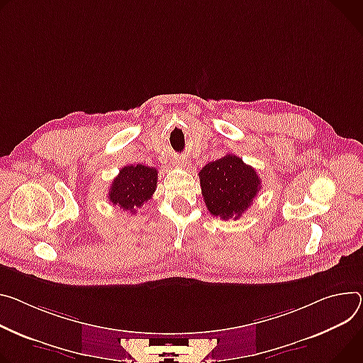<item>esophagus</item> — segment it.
Masks as SVG:
<instances>
[{"label":"esophagus","instance_id":"1","mask_svg":"<svg viewBox=\"0 0 363 363\" xmlns=\"http://www.w3.org/2000/svg\"><path fill=\"white\" fill-rule=\"evenodd\" d=\"M175 164H177L178 168H184V167H185V162H184V159H181V157H179V159H177V160H175Z\"/></svg>","mask_w":363,"mask_h":363}]
</instances>
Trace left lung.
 I'll return each mask as SVG.
<instances>
[{"mask_svg":"<svg viewBox=\"0 0 363 363\" xmlns=\"http://www.w3.org/2000/svg\"><path fill=\"white\" fill-rule=\"evenodd\" d=\"M199 177L208 211L223 220L242 217L260 189L256 171L230 153L207 163Z\"/></svg>","mask_w":363,"mask_h":363,"instance_id":"8db88e82","label":"left lung"}]
</instances>
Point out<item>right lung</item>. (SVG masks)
<instances>
[{
	"label": "right lung",
	"instance_id": "add662e5",
	"mask_svg": "<svg viewBox=\"0 0 363 363\" xmlns=\"http://www.w3.org/2000/svg\"><path fill=\"white\" fill-rule=\"evenodd\" d=\"M157 171L145 164H128L124 167L111 182L108 200L124 211L136 213L147 203L156 191Z\"/></svg>",
	"mask_w": 363,
	"mask_h": 363
}]
</instances>
